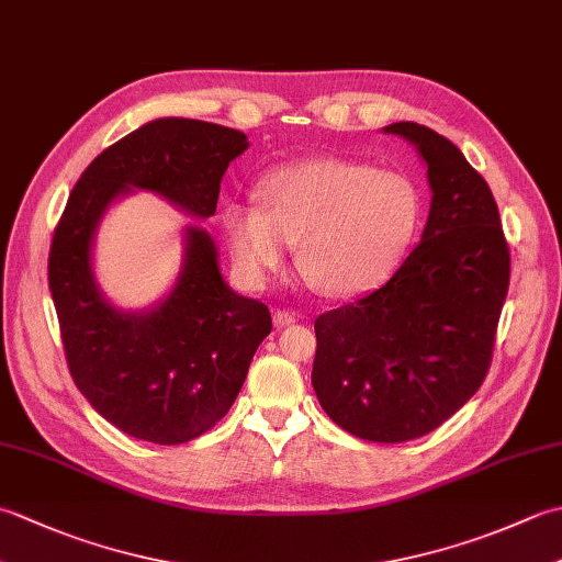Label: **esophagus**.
Wrapping results in <instances>:
<instances>
[{"instance_id": "esophagus-1", "label": "esophagus", "mask_w": 562, "mask_h": 562, "mask_svg": "<svg viewBox=\"0 0 562 562\" xmlns=\"http://www.w3.org/2000/svg\"><path fill=\"white\" fill-rule=\"evenodd\" d=\"M274 326H292V324H296V321H300V314H294L292 308H278V312H274Z\"/></svg>"}]
</instances>
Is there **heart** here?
<instances>
[{
	"label": "heart",
	"mask_w": 562,
	"mask_h": 562,
	"mask_svg": "<svg viewBox=\"0 0 562 562\" xmlns=\"http://www.w3.org/2000/svg\"><path fill=\"white\" fill-rule=\"evenodd\" d=\"M258 195L262 207L234 202L224 212L236 266L258 280L300 241L296 268L326 296L384 282L423 222V195L408 176L336 157L280 166L262 176Z\"/></svg>",
	"instance_id": "b5f03b06"
}]
</instances>
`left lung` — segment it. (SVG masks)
Here are the masks:
<instances>
[{"mask_svg": "<svg viewBox=\"0 0 562 562\" xmlns=\"http://www.w3.org/2000/svg\"><path fill=\"white\" fill-rule=\"evenodd\" d=\"M427 164L432 207L391 280L314 324L312 384L345 432L381 445L417 439L457 413L493 362L509 288V246L485 178L457 145L393 123Z\"/></svg>", "mask_w": 562, "mask_h": 562, "instance_id": "1", "label": "left lung"}]
</instances>
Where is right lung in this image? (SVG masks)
<instances>
[{
	"label": "right lung",
	"mask_w": 562,
	"mask_h": 562,
	"mask_svg": "<svg viewBox=\"0 0 562 562\" xmlns=\"http://www.w3.org/2000/svg\"><path fill=\"white\" fill-rule=\"evenodd\" d=\"M246 147L244 133L214 123H147L87 166L55 226L47 282L69 374L99 415L135 439L183 445L217 425L272 318L266 304L222 280L217 248L198 226L186 232L173 292L151 312H117L93 282V232L103 210L130 188L210 217L226 166Z\"/></svg>",
	"instance_id": "obj_1"
}]
</instances>
